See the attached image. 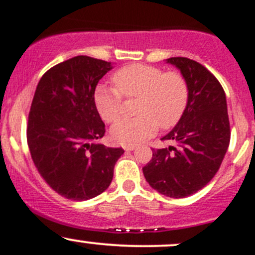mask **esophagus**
Masks as SVG:
<instances>
[{
    "label": "esophagus",
    "mask_w": 255,
    "mask_h": 255,
    "mask_svg": "<svg viewBox=\"0 0 255 255\" xmlns=\"http://www.w3.org/2000/svg\"><path fill=\"white\" fill-rule=\"evenodd\" d=\"M136 148L135 145H127V146H125V150L126 151H132V150H134Z\"/></svg>",
    "instance_id": "esophagus-1"
}]
</instances>
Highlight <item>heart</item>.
<instances>
[{
  "label": "heart",
  "instance_id": "heart-1",
  "mask_svg": "<svg viewBox=\"0 0 255 255\" xmlns=\"http://www.w3.org/2000/svg\"><path fill=\"white\" fill-rule=\"evenodd\" d=\"M116 90L98 87L94 104L101 119L114 122L121 115L122 98H139L134 119H122L111 127L112 140L121 145H134L163 129L173 127L188 104V85L181 73L165 72L159 67L134 63L112 76Z\"/></svg>",
  "mask_w": 255,
  "mask_h": 255
}]
</instances>
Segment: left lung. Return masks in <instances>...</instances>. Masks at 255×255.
Here are the masks:
<instances>
[{
  "instance_id": "8db88e82",
  "label": "left lung",
  "mask_w": 255,
  "mask_h": 255,
  "mask_svg": "<svg viewBox=\"0 0 255 255\" xmlns=\"http://www.w3.org/2000/svg\"><path fill=\"white\" fill-rule=\"evenodd\" d=\"M166 62L181 71L188 85V104L163 140L175 146L154 149L143 173L151 188L170 198H186L205 187L219 171L231 138L226 95L219 80L186 57Z\"/></svg>"
}]
</instances>
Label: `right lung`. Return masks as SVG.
I'll use <instances>...</instances> for the list:
<instances>
[{
    "mask_svg": "<svg viewBox=\"0 0 255 255\" xmlns=\"http://www.w3.org/2000/svg\"><path fill=\"white\" fill-rule=\"evenodd\" d=\"M111 62L76 56L50 68L37 84L26 127L31 159L51 188L77 202L109 188L125 152L95 140L105 125L94 104L99 80Z\"/></svg>",
    "mask_w": 255,
    "mask_h": 255,
    "instance_id": "add662e5",
    "label": "right lung"
}]
</instances>
